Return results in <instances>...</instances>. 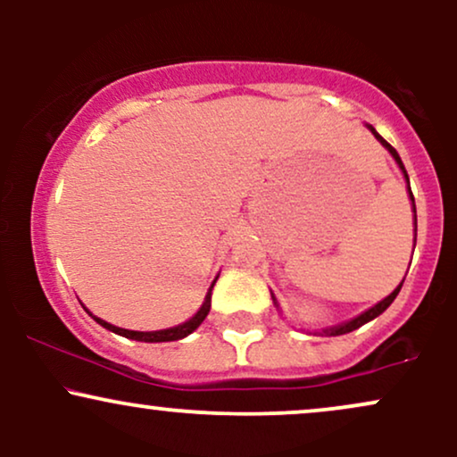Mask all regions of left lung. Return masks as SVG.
<instances>
[{"mask_svg":"<svg viewBox=\"0 0 457 457\" xmlns=\"http://www.w3.org/2000/svg\"><path fill=\"white\" fill-rule=\"evenodd\" d=\"M367 129H370V130H371V133H374V137H376V139H378V141H380V144H382V145H385V148L391 152V154H393V159H395V161H397V165H400V170L403 171V176H406V182H408V174H406V167H403V162H402V159H400V154H397V152H395V148H393V145L389 144V141H385V139H382V137H380V135H378V133H376V129H374V127H367ZM408 193H411V202H412V206H414V197H412V191H411V182H408ZM412 212H414V240H417V211H412ZM402 283H403V281H402ZM402 283H400V286H397V287H395V290H393V292H391V295H389V296H386V298H385V301H380V303H378V305H374V307H371V309H367V312H365V313H361V316H359V318H354V320H350V322H345V324H342V327H333V328H328V330H327V335H345V333H350V330H354V328L363 327V324H365V322H370V320H374L376 316H380V313H382V312H385V309H386V307H389L393 301H395V296H397V295H400V290H402Z\"/></svg>","mask_w":457,"mask_h":457,"instance_id":"obj_1","label":"left lung"}]
</instances>
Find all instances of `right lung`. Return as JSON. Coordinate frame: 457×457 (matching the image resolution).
<instances>
[{
    "mask_svg": "<svg viewBox=\"0 0 457 457\" xmlns=\"http://www.w3.org/2000/svg\"><path fill=\"white\" fill-rule=\"evenodd\" d=\"M214 281H217V279H214ZM214 281H212V286H214ZM212 286H211V292H212ZM211 292H208L206 301H204L202 309H199L195 316H193V318L188 320V322H185V324H178V327H174V328L150 330V333H141V330H129V328L113 327V324L104 322V320L96 318V316H92V318L96 320V322L101 324V327L113 330V333L122 335V337L135 339V342H176V339H182V337H187V335H191L193 330H195V328L199 327V324L204 322V318L208 316V312H211Z\"/></svg>",
    "mask_w": 457,
    "mask_h": 457,
    "instance_id": "1",
    "label": "right lung"
}]
</instances>
